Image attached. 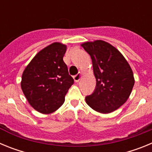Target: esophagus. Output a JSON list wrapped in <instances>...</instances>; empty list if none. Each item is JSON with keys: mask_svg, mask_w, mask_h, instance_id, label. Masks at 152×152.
<instances>
[{"mask_svg": "<svg viewBox=\"0 0 152 152\" xmlns=\"http://www.w3.org/2000/svg\"><path fill=\"white\" fill-rule=\"evenodd\" d=\"M81 77H82V74L80 73V72H79L77 75H76L75 76H74V80H75V82H78Z\"/></svg>", "mask_w": 152, "mask_h": 152, "instance_id": "1", "label": "esophagus"}]
</instances>
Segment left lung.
I'll return each mask as SVG.
<instances>
[{
    "label": "left lung",
    "mask_w": 152,
    "mask_h": 152,
    "mask_svg": "<svg viewBox=\"0 0 152 152\" xmlns=\"http://www.w3.org/2000/svg\"><path fill=\"white\" fill-rule=\"evenodd\" d=\"M92 59L96 88L85 97L90 107L100 113H110L123 106L135 84L133 72L122 53L103 40L81 44Z\"/></svg>",
    "instance_id": "1"
}]
</instances>
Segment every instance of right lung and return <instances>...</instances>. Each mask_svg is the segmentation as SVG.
<instances>
[{"mask_svg":"<svg viewBox=\"0 0 152 152\" xmlns=\"http://www.w3.org/2000/svg\"><path fill=\"white\" fill-rule=\"evenodd\" d=\"M67 46L53 42L33 57L24 69L21 89L30 106L42 114L55 112L64 102L74 79L63 61Z\"/></svg>","mask_w":152,"mask_h":152,"instance_id":"right-lung-1","label":"right lung"}]
</instances>
